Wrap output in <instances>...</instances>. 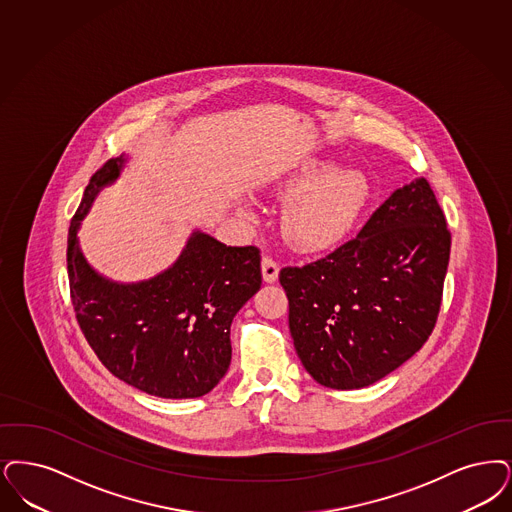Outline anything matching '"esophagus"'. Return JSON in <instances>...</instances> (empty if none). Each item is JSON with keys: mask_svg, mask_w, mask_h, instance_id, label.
I'll return each mask as SVG.
<instances>
[{"mask_svg": "<svg viewBox=\"0 0 512 512\" xmlns=\"http://www.w3.org/2000/svg\"><path fill=\"white\" fill-rule=\"evenodd\" d=\"M261 268H263V280H265L266 284H274V282L278 280L280 266H278V263H276L272 257L265 255V257H263V263H261Z\"/></svg>", "mask_w": 512, "mask_h": 512, "instance_id": "esophagus-1", "label": "esophagus"}]
</instances>
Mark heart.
<instances>
[{"label":"heart","mask_w":512,"mask_h":512,"mask_svg":"<svg viewBox=\"0 0 512 512\" xmlns=\"http://www.w3.org/2000/svg\"><path fill=\"white\" fill-rule=\"evenodd\" d=\"M303 190L282 213L287 240L305 251L341 244L364 213L371 186L362 171H341L333 164L312 165L299 179Z\"/></svg>","instance_id":"1"}]
</instances>
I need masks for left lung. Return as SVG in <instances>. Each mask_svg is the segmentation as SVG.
I'll return each mask as SVG.
<instances>
[{"mask_svg": "<svg viewBox=\"0 0 512 512\" xmlns=\"http://www.w3.org/2000/svg\"><path fill=\"white\" fill-rule=\"evenodd\" d=\"M451 234L427 179L394 190L354 240L280 270L289 331L308 373L364 389L400 368L434 329Z\"/></svg>", "mask_w": 512, "mask_h": 512, "instance_id": "8db88e82", "label": "left lung"}]
</instances>
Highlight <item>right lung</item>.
<instances>
[{"mask_svg":"<svg viewBox=\"0 0 512 512\" xmlns=\"http://www.w3.org/2000/svg\"><path fill=\"white\" fill-rule=\"evenodd\" d=\"M125 158L91 177L68 230V280L78 324L104 368L123 383L160 398H198L230 366V324L261 287L255 246L230 247L194 230L162 274L118 284L83 257L78 230L95 196L112 184Z\"/></svg>","mask_w":512,"mask_h":512,"instance_id":"1","label":"right lung"}]
</instances>
